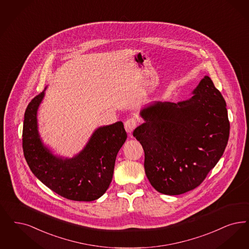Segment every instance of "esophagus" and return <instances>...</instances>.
Wrapping results in <instances>:
<instances>
[{"label":"esophagus","mask_w":249,"mask_h":249,"mask_svg":"<svg viewBox=\"0 0 249 249\" xmlns=\"http://www.w3.org/2000/svg\"><path fill=\"white\" fill-rule=\"evenodd\" d=\"M136 125H137V120L133 119V118L126 120L125 123H124V127H125V129L128 133H131L132 130L135 129Z\"/></svg>","instance_id":"34e87169"}]
</instances>
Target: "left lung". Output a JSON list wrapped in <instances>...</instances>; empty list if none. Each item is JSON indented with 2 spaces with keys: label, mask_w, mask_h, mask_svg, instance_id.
<instances>
[{
  "label": "left lung",
  "mask_w": 249,
  "mask_h": 249,
  "mask_svg": "<svg viewBox=\"0 0 249 249\" xmlns=\"http://www.w3.org/2000/svg\"><path fill=\"white\" fill-rule=\"evenodd\" d=\"M193 96L178 103L157 101L140 111L144 120L133 131L144 151L151 185L177 196L206 179L227 145L230 123L226 103L209 76Z\"/></svg>",
  "instance_id": "8db88e82"
}]
</instances>
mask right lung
Here are the masks:
<instances>
[{"label":"right lung","instance_id":"1","mask_svg":"<svg viewBox=\"0 0 249 249\" xmlns=\"http://www.w3.org/2000/svg\"><path fill=\"white\" fill-rule=\"evenodd\" d=\"M45 89L31 100L24 117L23 151L32 173L52 191L74 201H93L109 187L115 161L127 133L121 121L93 131L71 159L53 154L40 138L37 114Z\"/></svg>","mask_w":249,"mask_h":249}]
</instances>
